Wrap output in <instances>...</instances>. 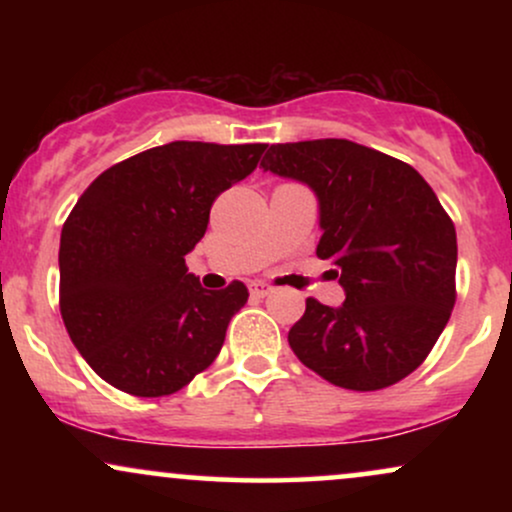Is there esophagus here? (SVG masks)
<instances>
[{
    "label": "esophagus",
    "mask_w": 512,
    "mask_h": 512,
    "mask_svg": "<svg viewBox=\"0 0 512 512\" xmlns=\"http://www.w3.org/2000/svg\"><path fill=\"white\" fill-rule=\"evenodd\" d=\"M250 293H252V296H257V298H264V296H269V293H274V286L264 284V281H252Z\"/></svg>",
    "instance_id": "1"
}]
</instances>
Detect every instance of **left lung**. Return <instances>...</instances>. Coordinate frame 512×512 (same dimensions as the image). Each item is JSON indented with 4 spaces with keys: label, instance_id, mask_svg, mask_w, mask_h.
<instances>
[{
    "label": "left lung",
    "instance_id": "obj_1",
    "mask_svg": "<svg viewBox=\"0 0 512 512\" xmlns=\"http://www.w3.org/2000/svg\"><path fill=\"white\" fill-rule=\"evenodd\" d=\"M260 166L305 182L320 202L317 257L346 301H305L289 330L298 361L327 383L383 390L414 373L455 305L457 236L436 192L409 163L349 139L274 144Z\"/></svg>",
    "mask_w": 512,
    "mask_h": 512
}]
</instances>
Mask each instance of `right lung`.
Instances as JSON below:
<instances>
[{
  "mask_svg": "<svg viewBox=\"0 0 512 512\" xmlns=\"http://www.w3.org/2000/svg\"><path fill=\"white\" fill-rule=\"evenodd\" d=\"M267 144L170 142L115 163L62 226L60 310L79 354L117 390L173 395L219 356L243 281L207 291L185 255L214 199L248 178Z\"/></svg>",
  "mask_w": 512,
  "mask_h": 512,
  "instance_id": "add662e5",
  "label": "right lung"
}]
</instances>
